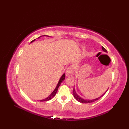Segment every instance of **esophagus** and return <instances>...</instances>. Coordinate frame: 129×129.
Listing matches in <instances>:
<instances>
[{
  "label": "esophagus",
  "instance_id": "34e87169",
  "mask_svg": "<svg viewBox=\"0 0 129 129\" xmlns=\"http://www.w3.org/2000/svg\"><path fill=\"white\" fill-rule=\"evenodd\" d=\"M72 72H73V67L72 66L68 67L66 70V72H65V73H66V75L67 76L72 75Z\"/></svg>",
  "mask_w": 129,
  "mask_h": 129
}]
</instances>
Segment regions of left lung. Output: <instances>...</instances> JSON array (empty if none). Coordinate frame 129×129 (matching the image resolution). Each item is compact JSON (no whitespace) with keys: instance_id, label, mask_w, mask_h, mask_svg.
I'll list each match as a JSON object with an SVG mask.
<instances>
[{"instance_id":"obj_1","label":"left lung","mask_w":129,"mask_h":129,"mask_svg":"<svg viewBox=\"0 0 129 129\" xmlns=\"http://www.w3.org/2000/svg\"><path fill=\"white\" fill-rule=\"evenodd\" d=\"M102 49H103V50L104 51H105V52H106V53H107V50H106V49L104 48L103 47V46H102ZM108 91V90H106V91ZM106 91L105 93H104V94H103L102 95H101V96H100L99 98H96V99H95L91 100H85V99H84L81 98V97L79 96L77 94H76V91H75L74 87V89H73V94L74 96V98L76 99V100H78V101H79V102H80V103H90L94 102V101H96V100L99 99L100 98H101V97L103 96H104V95L105 94V93L106 92Z\"/></svg>"}]
</instances>
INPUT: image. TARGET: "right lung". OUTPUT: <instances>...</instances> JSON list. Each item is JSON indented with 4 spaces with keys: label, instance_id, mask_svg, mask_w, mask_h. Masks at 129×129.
I'll use <instances>...</instances> for the list:
<instances>
[{
    "label": "right lung",
    "instance_id": "right-lung-1",
    "mask_svg": "<svg viewBox=\"0 0 129 129\" xmlns=\"http://www.w3.org/2000/svg\"><path fill=\"white\" fill-rule=\"evenodd\" d=\"M35 39H34V40H33V41H31V43H32L33 42H34V41H35ZM65 78V74H63V75L61 76V77L60 78V80H59V82H58V84H57V86H56V88L55 89V90L53 91V92H52L51 94L50 95H49L48 97H47L46 99H43V100H40V101H48V100H49L53 98L55 95L56 93V92H57V89H58L59 86L60 85V84H61V82L64 80Z\"/></svg>",
    "mask_w": 129,
    "mask_h": 129
}]
</instances>
